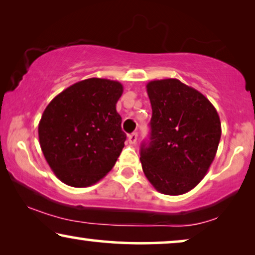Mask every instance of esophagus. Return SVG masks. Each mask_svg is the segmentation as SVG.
<instances>
[{"instance_id": "esophagus-1", "label": "esophagus", "mask_w": 255, "mask_h": 255, "mask_svg": "<svg viewBox=\"0 0 255 255\" xmlns=\"http://www.w3.org/2000/svg\"><path fill=\"white\" fill-rule=\"evenodd\" d=\"M128 142H130V144H135V142H137V138H138V134H137V132H132L131 134H128Z\"/></svg>"}]
</instances>
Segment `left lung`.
Wrapping results in <instances>:
<instances>
[{
  "mask_svg": "<svg viewBox=\"0 0 255 255\" xmlns=\"http://www.w3.org/2000/svg\"><path fill=\"white\" fill-rule=\"evenodd\" d=\"M146 89L152 118L149 142L140 149L142 170L159 193L186 194L201 182L217 153L218 113L203 94L177 79L153 80Z\"/></svg>",
  "mask_w": 255,
  "mask_h": 255,
  "instance_id": "left-lung-1",
  "label": "left lung"
}]
</instances>
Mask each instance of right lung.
I'll list each match as a JSON object with an SVG mask.
<instances>
[{
	"label": "right lung",
	"mask_w": 255,
	"mask_h": 255,
	"mask_svg": "<svg viewBox=\"0 0 255 255\" xmlns=\"http://www.w3.org/2000/svg\"><path fill=\"white\" fill-rule=\"evenodd\" d=\"M122 94L118 81L92 78L62 90L48 103L38 135L45 159L61 182L89 187L115 166L127 139L116 110Z\"/></svg>",
	"instance_id": "add662e5"
}]
</instances>
